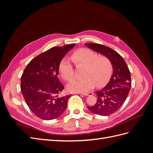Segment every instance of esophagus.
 Returning a JSON list of instances; mask_svg holds the SVG:
<instances>
[{"label":"esophagus","instance_id":"esophagus-1","mask_svg":"<svg viewBox=\"0 0 153 153\" xmlns=\"http://www.w3.org/2000/svg\"><path fill=\"white\" fill-rule=\"evenodd\" d=\"M79 94L82 95H85V96H89V95H93V93H79Z\"/></svg>","mask_w":153,"mask_h":153}]
</instances>
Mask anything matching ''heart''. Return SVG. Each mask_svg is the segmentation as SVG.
I'll list each match as a JSON object with an SVG mask.
<instances>
[{"mask_svg":"<svg viewBox=\"0 0 153 153\" xmlns=\"http://www.w3.org/2000/svg\"><path fill=\"white\" fill-rule=\"evenodd\" d=\"M72 62L76 67L83 66L82 79H74L68 85V89L72 93H86L95 85L102 87L108 82L112 74V65L108 57L98 56L89 48H79L70 55ZM59 72L62 78L70 82L74 76L72 64L66 58L60 61Z\"/></svg>","mask_w":153,"mask_h":153,"instance_id":"b5f03b06","label":"heart"}]
</instances>
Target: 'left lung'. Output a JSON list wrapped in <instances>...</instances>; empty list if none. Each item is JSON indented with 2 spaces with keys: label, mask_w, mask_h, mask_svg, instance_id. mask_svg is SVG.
<instances>
[{
  "label": "left lung",
  "mask_w": 153,
  "mask_h": 153,
  "mask_svg": "<svg viewBox=\"0 0 153 153\" xmlns=\"http://www.w3.org/2000/svg\"><path fill=\"white\" fill-rule=\"evenodd\" d=\"M85 45L108 57L112 63L113 74L108 83L96 92L98 98L95 105L87 106L96 114L109 116L116 112L127 99L131 84L130 71L122 56L111 48L97 43H85Z\"/></svg>",
  "instance_id": "8db88e82"
}]
</instances>
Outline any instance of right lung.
<instances>
[{
	"instance_id": "obj_1",
	"label": "right lung",
	"mask_w": 153,
	"mask_h": 153,
	"mask_svg": "<svg viewBox=\"0 0 153 153\" xmlns=\"http://www.w3.org/2000/svg\"><path fill=\"white\" fill-rule=\"evenodd\" d=\"M75 45L53 47L39 54L30 61L22 74V95L31 111L39 118L53 120L67 108L71 95H58L64 87L57 76L60 61Z\"/></svg>"
}]
</instances>
